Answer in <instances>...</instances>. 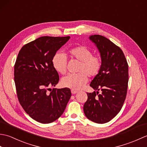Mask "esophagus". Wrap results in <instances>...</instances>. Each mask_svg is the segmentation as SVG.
<instances>
[{
  "label": "esophagus",
  "mask_w": 147,
  "mask_h": 147,
  "mask_svg": "<svg viewBox=\"0 0 147 147\" xmlns=\"http://www.w3.org/2000/svg\"><path fill=\"white\" fill-rule=\"evenodd\" d=\"M71 93H72V94H75V93H78V91H77V90H76L72 89L71 90Z\"/></svg>",
  "instance_id": "esophagus-1"
}]
</instances>
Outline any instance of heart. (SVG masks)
Segmentation results:
<instances>
[{
    "label": "heart",
    "mask_w": 147,
    "mask_h": 147,
    "mask_svg": "<svg viewBox=\"0 0 147 147\" xmlns=\"http://www.w3.org/2000/svg\"><path fill=\"white\" fill-rule=\"evenodd\" d=\"M73 57L81 61L78 73L69 74L62 79V85L67 88L78 90L85 85L89 77H95L100 73L102 67V58L93 55V52L86 46L74 47L69 51ZM52 64L54 69L64 74L67 71V57L65 54L57 52L53 56Z\"/></svg>",
    "instance_id": "obj_1"
}]
</instances>
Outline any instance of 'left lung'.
I'll list each match as a JSON object with an SVG mask.
<instances>
[{
    "label": "left lung",
    "mask_w": 147,
    "mask_h": 147,
    "mask_svg": "<svg viewBox=\"0 0 147 147\" xmlns=\"http://www.w3.org/2000/svg\"><path fill=\"white\" fill-rule=\"evenodd\" d=\"M89 38L99 51L102 67L90 85L96 92L87 93L83 111L88 119L104 124L112 119L123 107L128 83V64L123 51L110 40L99 35Z\"/></svg>",
    "instance_id": "8db88e82"
}]
</instances>
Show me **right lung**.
<instances>
[{"instance_id":"right-lung-1","label":"right lung","mask_w":147,"mask_h":147,"mask_svg":"<svg viewBox=\"0 0 147 147\" xmlns=\"http://www.w3.org/2000/svg\"><path fill=\"white\" fill-rule=\"evenodd\" d=\"M70 36H42L24 45L14 65V82L22 107L34 120L51 123L63 114L71 96L68 88H53L59 82L52 59Z\"/></svg>"}]
</instances>
